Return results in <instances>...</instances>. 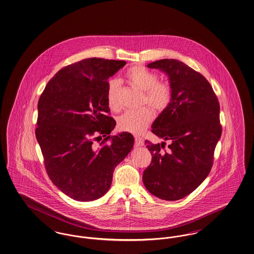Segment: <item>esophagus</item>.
I'll return each instance as SVG.
<instances>
[{"instance_id": "obj_1", "label": "esophagus", "mask_w": 254, "mask_h": 254, "mask_svg": "<svg viewBox=\"0 0 254 254\" xmlns=\"http://www.w3.org/2000/svg\"><path fill=\"white\" fill-rule=\"evenodd\" d=\"M134 141H135L136 146H140V145L143 144V140L139 136H134Z\"/></svg>"}]
</instances>
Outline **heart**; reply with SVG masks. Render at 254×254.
I'll return each instance as SVG.
<instances>
[{"mask_svg": "<svg viewBox=\"0 0 254 254\" xmlns=\"http://www.w3.org/2000/svg\"><path fill=\"white\" fill-rule=\"evenodd\" d=\"M125 79L133 88L142 91V104H146L153 111H165L173 98V88L168 81H159L158 74L142 66H133L125 73ZM106 98L109 108L113 112L121 109L120 82L111 79L107 85ZM152 111L143 107L136 111L125 112L118 120V127L122 131L141 134L151 123Z\"/></svg>", "mask_w": 254, "mask_h": 254, "instance_id": "b5f03b06", "label": "heart"}]
</instances>
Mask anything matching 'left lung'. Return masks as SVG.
Here are the masks:
<instances>
[{"mask_svg":"<svg viewBox=\"0 0 254 254\" xmlns=\"http://www.w3.org/2000/svg\"><path fill=\"white\" fill-rule=\"evenodd\" d=\"M147 67L168 75L173 98L151 130L169 144L165 148V142L145 141L152 160L142 182L155 196L179 200L194 191L212 169L222 132L220 106L208 80L182 61L160 60Z\"/></svg>","mask_w":254,"mask_h":254,"instance_id":"1","label":"left lung"}]
</instances>
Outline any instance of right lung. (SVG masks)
<instances>
[{
	"instance_id": "add662e5",
	"label": "right lung",
	"mask_w": 254,
	"mask_h": 254,
	"mask_svg": "<svg viewBox=\"0 0 254 254\" xmlns=\"http://www.w3.org/2000/svg\"><path fill=\"white\" fill-rule=\"evenodd\" d=\"M126 64L98 58L72 63L55 74L40 97L35 133L46 172L74 200L107 193L114 168L133 147L130 133L111 137L116 122L106 98L110 76Z\"/></svg>"
}]
</instances>
